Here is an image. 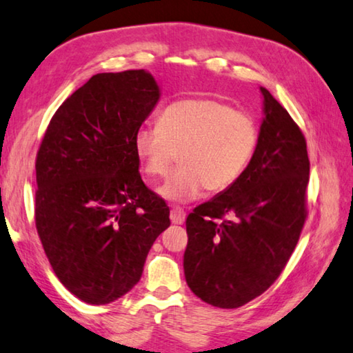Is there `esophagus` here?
Listing matches in <instances>:
<instances>
[{
  "label": "esophagus",
  "mask_w": 353,
  "mask_h": 353,
  "mask_svg": "<svg viewBox=\"0 0 353 353\" xmlns=\"http://www.w3.org/2000/svg\"><path fill=\"white\" fill-rule=\"evenodd\" d=\"M184 220H186V212L183 211L181 208L175 206L170 211V221L173 225H183Z\"/></svg>",
  "instance_id": "34e87169"
}]
</instances>
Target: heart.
Returning <instances> with one entry per match:
<instances>
[{"mask_svg":"<svg viewBox=\"0 0 353 353\" xmlns=\"http://www.w3.org/2000/svg\"><path fill=\"white\" fill-rule=\"evenodd\" d=\"M257 145L254 117L206 97L172 102L158 125H144L134 134L136 157L150 178L169 175L180 153V169L158 189L173 201L194 200L203 189L217 195L232 188L248 169Z\"/></svg>","mask_w":353,"mask_h":353,"instance_id":"heart-1","label":"heart"}]
</instances>
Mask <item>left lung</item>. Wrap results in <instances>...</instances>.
<instances>
[{
    "label": "left lung",
    "instance_id": "left-lung-1",
    "mask_svg": "<svg viewBox=\"0 0 353 353\" xmlns=\"http://www.w3.org/2000/svg\"><path fill=\"white\" fill-rule=\"evenodd\" d=\"M261 91L263 121L248 169L186 220V282L201 301L220 308L242 307L273 285L307 219L305 138L270 91Z\"/></svg>",
    "mask_w": 353,
    "mask_h": 353
}]
</instances>
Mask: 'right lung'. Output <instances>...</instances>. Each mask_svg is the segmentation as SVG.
<instances>
[{"mask_svg": "<svg viewBox=\"0 0 353 353\" xmlns=\"http://www.w3.org/2000/svg\"><path fill=\"white\" fill-rule=\"evenodd\" d=\"M158 101L144 70L96 74L55 111L37 153V232L55 276L86 304L128 293L170 225L134 152Z\"/></svg>", "mask_w": 353, "mask_h": 353, "instance_id": "1", "label": "right lung"}]
</instances>
